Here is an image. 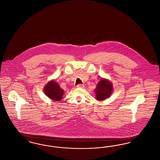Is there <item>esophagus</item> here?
Listing matches in <instances>:
<instances>
[{"label": "esophagus", "mask_w": 160, "mask_h": 160, "mask_svg": "<svg viewBox=\"0 0 160 160\" xmlns=\"http://www.w3.org/2000/svg\"><path fill=\"white\" fill-rule=\"evenodd\" d=\"M77 87L78 88H83L84 87V86L82 84H79L77 85Z\"/></svg>", "instance_id": "esophagus-1"}]
</instances>
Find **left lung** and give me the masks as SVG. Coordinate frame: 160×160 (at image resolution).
Returning <instances> with one entry per match:
<instances>
[{
    "label": "left lung",
    "instance_id": "left-lung-1",
    "mask_svg": "<svg viewBox=\"0 0 160 160\" xmlns=\"http://www.w3.org/2000/svg\"><path fill=\"white\" fill-rule=\"evenodd\" d=\"M113 91L112 84L106 78H101L98 83L95 92L98 101H103L109 98Z\"/></svg>",
    "mask_w": 160,
    "mask_h": 160
}]
</instances>
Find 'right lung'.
Listing matches in <instances>:
<instances>
[{
    "label": "right lung",
    "mask_w": 160,
    "mask_h": 160,
    "mask_svg": "<svg viewBox=\"0 0 160 160\" xmlns=\"http://www.w3.org/2000/svg\"><path fill=\"white\" fill-rule=\"evenodd\" d=\"M45 95L54 101H59L62 99L64 90L62 89L58 83L52 80L44 87Z\"/></svg>",
    "instance_id": "right-lung-1"
}]
</instances>
